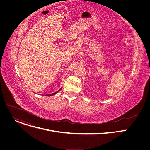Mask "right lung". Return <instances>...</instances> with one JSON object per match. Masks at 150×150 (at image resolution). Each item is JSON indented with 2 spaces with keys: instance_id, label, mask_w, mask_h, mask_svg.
I'll list each match as a JSON object with an SVG mask.
<instances>
[{
  "instance_id": "obj_1",
  "label": "right lung",
  "mask_w": 150,
  "mask_h": 150,
  "mask_svg": "<svg viewBox=\"0 0 150 150\" xmlns=\"http://www.w3.org/2000/svg\"><path fill=\"white\" fill-rule=\"evenodd\" d=\"M61 89H62V88H60V90H58V91H56V92H55V93H53V94H46V96H47H47H53V95H54V94H56V93H58V92H59V91H60V90H61Z\"/></svg>"
}]
</instances>
